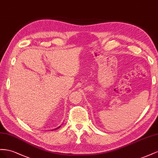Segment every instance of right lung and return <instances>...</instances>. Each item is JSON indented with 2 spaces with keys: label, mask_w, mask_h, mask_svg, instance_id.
I'll return each mask as SVG.
<instances>
[{
  "label": "right lung",
  "mask_w": 158,
  "mask_h": 158,
  "mask_svg": "<svg viewBox=\"0 0 158 158\" xmlns=\"http://www.w3.org/2000/svg\"><path fill=\"white\" fill-rule=\"evenodd\" d=\"M58 128H60V127H58ZM56 129H57V128H56ZM56 129H55V130H56Z\"/></svg>",
  "instance_id": "obj_1"
}]
</instances>
